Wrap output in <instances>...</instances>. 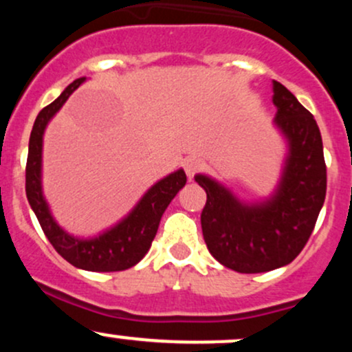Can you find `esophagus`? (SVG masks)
Wrapping results in <instances>:
<instances>
[{"mask_svg": "<svg viewBox=\"0 0 352 352\" xmlns=\"http://www.w3.org/2000/svg\"><path fill=\"white\" fill-rule=\"evenodd\" d=\"M201 167H204V164H201V160L197 159V157H188V159H185V162H184L185 173H187V177L190 180H192L193 177H195L197 173L201 170Z\"/></svg>", "mask_w": 352, "mask_h": 352, "instance_id": "1", "label": "esophagus"}]
</instances>
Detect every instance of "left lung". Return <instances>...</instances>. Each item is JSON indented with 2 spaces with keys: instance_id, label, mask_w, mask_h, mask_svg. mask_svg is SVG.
I'll list each match as a JSON object with an SVG mask.
<instances>
[{
  "instance_id": "1",
  "label": "left lung",
  "mask_w": 352,
  "mask_h": 352,
  "mask_svg": "<svg viewBox=\"0 0 352 352\" xmlns=\"http://www.w3.org/2000/svg\"><path fill=\"white\" fill-rule=\"evenodd\" d=\"M274 125L288 142L276 192L260 204H243L207 175L201 232L217 261L238 273H263L292 263L308 243L326 197L322 139L314 117L283 84L273 80Z\"/></svg>"
}]
</instances>
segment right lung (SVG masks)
<instances>
[{
	"mask_svg": "<svg viewBox=\"0 0 352 352\" xmlns=\"http://www.w3.org/2000/svg\"><path fill=\"white\" fill-rule=\"evenodd\" d=\"M84 80L86 78H79L71 82L58 99L52 100L36 117L30 137V151H28L26 197L38 217L44 235L64 260L69 261L76 268L87 270V272H122L139 263L148 252L165 208L179 193V190L187 184V175L180 168L157 182L122 221L104 232L102 235L82 240L64 232L52 218L43 195V135L52 116L63 107L67 98Z\"/></svg>",
	"mask_w": 352,
	"mask_h": 352,
	"instance_id": "1",
	"label": "right lung"
}]
</instances>
